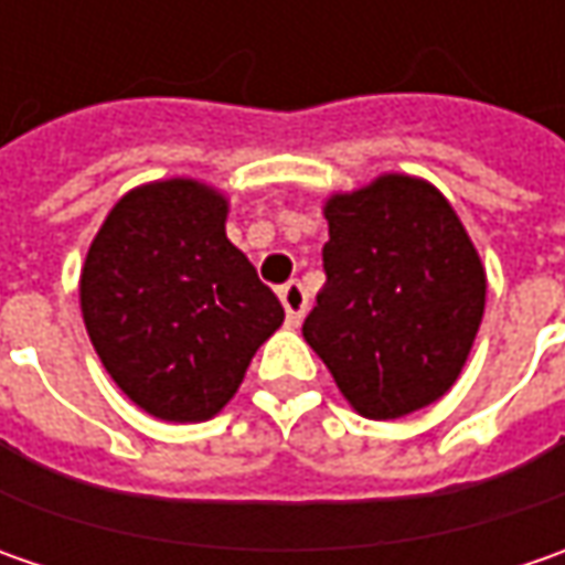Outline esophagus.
I'll return each instance as SVG.
<instances>
[{"instance_id":"esophagus-1","label":"esophagus","mask_w":565,"mask_h":565,"mask_svg":"<svg viewBox=\"0 0 565 565\" xmlns=\"http://www.w3.org/2000/svg\"><path fill=\"white\" fill-rule=\"evenodd\" d=\"M279 301H282V308H286V320H289V327H298L301 320H305V311H308V292H305V286L301 282H286L282 289H279Z\"/></svg>"}]
</instances>
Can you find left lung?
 Returning a JSON list of instances; mask_svg holds the SVG:
<instances>
[{
    "mask_svg": "<svg viewBox=\"0 0 565 565\" xmlns=\"http://www.w3.org/2000/svg\"><path fill=\"white\" fill-rule=\"evenodd\" d=\"M327 286L301 333L345 402L371 422L449 393L475 345L488 273L430 182L383 172L323 201Z\"/></svg>",
    "mask_w": 565,
    "mask_h": 565,
    "instance_id": "left-lung-1",
    "label": "left lung"
}]
</instances>
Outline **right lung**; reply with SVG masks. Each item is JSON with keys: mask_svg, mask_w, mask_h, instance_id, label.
I'll use <instances>...</instances> for the list:
<instances>
[{"mask_svg": "<svg viewBox=\"0 0 565 565\" xmlns=\"http://www.w3.org/2000/svg\"><path fill=\"white\" fill-rule=\"evenodd\" d=\"M228 198L198 179L125 191L81 267V317L103 367L147 415L210 422L282 327L279 298L226 238Z\"/></svg>", "mask_w": 565, "mask_h": 565, "instance_id": "1", "label": "right lung"}]
</instances>
